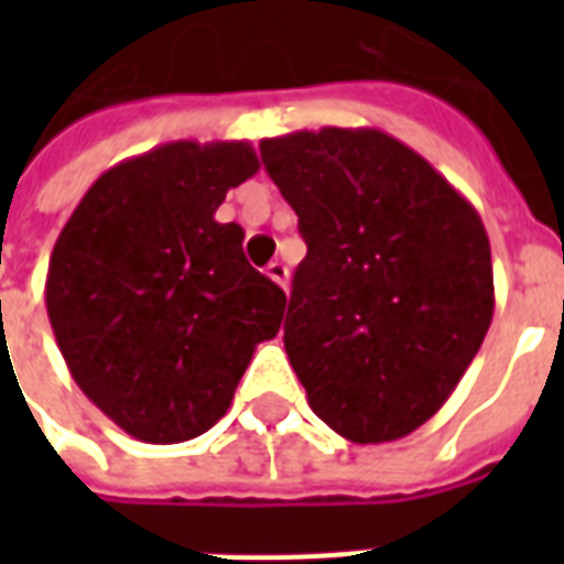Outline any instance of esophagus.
Here are the masks:
<instances>
[{"instance_id":"34e87169","label":"esophagus","mask_w":564,"mask_h":564,"mask_svg":"<svg viewBox=\"0 0 564 564\" xmlns=\"http://www.w3.org/2000/svg\"><path fill=\"white\" fill-rule=\"evenodd\" d=\"M265 274H269V278H272V281L278 283V286H283V290H286V283H290V269H286V265L274 260V263H269Z\"/></svg>"}]
</instances>
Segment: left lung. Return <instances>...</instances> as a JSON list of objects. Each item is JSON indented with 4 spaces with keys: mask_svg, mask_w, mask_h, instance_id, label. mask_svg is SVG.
<instances>
[{
    "mask_svg": "<svg viewBox=\"0 0 564 564\" xmlns=\"http://www.w3.org/2000/svg\"><path fill=\"white\" fill-rule=\"evenodd\" d=\"M299 216L283 348L318 419L357 445L410 436L451 398L495 313L480 213L377 128L260 143Z\"/></svg>",
    "mask_w": 564,
    "mask_h": 564,
    "instance_id": "left-lung-1",
    "label": "left lung"
}]
</instances>
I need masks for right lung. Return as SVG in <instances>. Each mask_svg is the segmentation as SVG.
Listing matches in <instances>:
<instances>
[{"label":"right lung","instance_id":"obj_1","mask_svg":"<svg viewBox=\"0 0 564 564\" xmlns=\"http://www.w3.org/2000/svg\"><path fill=\"white\" fill-rule=\"evenodd\" d=\"M260 170L251 143H178L117 163L61 230L46 313L66 369L128 436L175 445L228 412L286 295L216 210Z\"/></svg>","mask_w":564,"mask_h":564}]
</instances>
